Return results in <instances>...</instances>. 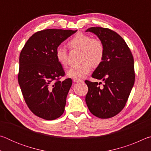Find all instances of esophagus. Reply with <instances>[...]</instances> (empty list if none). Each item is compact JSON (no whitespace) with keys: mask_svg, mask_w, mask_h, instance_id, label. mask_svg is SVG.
I'll use <instances>...</instances> for the list:
<instances>
[{"mask_svg":"<svg viewBox=\"0 0 151 151\" xmlns=\"http://www.w3.org/2000/svg\"><path fill=\"white\" fill-rule=\"evenodd\" d=\"M73 81L75 82V83H81V82H83V81L81 80V79H78V78H75L73 80Z\"/></svg>","mask_w":151,"mask_h":151,"instance_id":"1","label":"esophagus"}]
</instances>
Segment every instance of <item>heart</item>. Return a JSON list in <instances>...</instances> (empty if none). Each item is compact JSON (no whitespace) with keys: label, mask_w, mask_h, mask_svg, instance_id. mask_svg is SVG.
<instances>
[{"label":"heart","mask_w":151,"mask_h":151,"mask_svg":"<svg viewBox=\"0 0 151 151\" xmlns=\"http://www.w3.org/2000/svg\"><path fill=\"white\" fill-rule=\"evenodd\" d=\"M69 47L81 50V61L78 65L73 66L67 70L66 75L70 78H83L91 70L92 65L98 66L103 60L104 47L100 40L92 39L91 36L77 33L68 42ZM56 58L63 66L68 65L67 51L65 48L58 47L56 49Z\"/></svg>","instance_id":"b5f03b06"}]
</instances>
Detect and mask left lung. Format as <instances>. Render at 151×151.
<instances>
[{"label":"left lung","mask_w":151,"mask_h":151,"mask_svg":"<svg viewBox=\"0 0 151 151\" xmlns=\"http://www.w3.org/2000/svg\"><path fill=\"white\" fill-rule=\"evenodd\" d=\"M103 42L104 54L92 77L104 82L85 81L88 88L85 101L89 111L101 119L116 115L126 104L134 83V59L124 40L116 32L102 27L86 30Z\"/></svg>","instance_id":"8db88e82"}]
</instances>
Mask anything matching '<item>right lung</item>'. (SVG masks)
Masks as SVG:
<instances>
[{
  "label": "right lung",
  "mask_w": 151,
  "mask_h": 151,
  "mask_svg": "<svg viewBox=\"0 0 151 151\" xmlns=\"http://www.w3.org/2000/svg\"><path fill=\"white\" fill-rule=\"evenodd\" d=\"M77 30L46 29L27 40L19 57L18 80L27 106L37 116L55 120L65 111L71 78L65 75L56 58V49Z\"/></svg>",
  "instance_id": "add662e5"
}]
</instances>
